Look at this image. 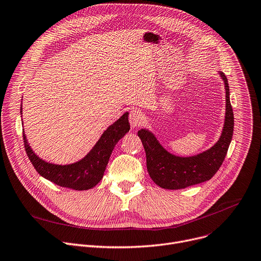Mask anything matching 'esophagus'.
I'll use <instances>...</instances> for the list:
<instances>
[{"label":"esophagus","mask_w":261,"mask_h":261,"mask_svg":"<svg viewBox=\"0 0 261 261\" xmlns=\"http://www.w3.org/2000/svg\"><path fill=\"white\" fill-rule=\"evenodd\" d=\"M129 122L132 128H137L143 125L144 123V115L143 112L138 109H132L129 114Z\"/></svg>","instance_id":"34e87169"}]
</instances>
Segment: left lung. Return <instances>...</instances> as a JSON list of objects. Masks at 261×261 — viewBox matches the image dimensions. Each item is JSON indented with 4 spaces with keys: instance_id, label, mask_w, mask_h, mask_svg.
<instances>
[{
    "instance_id": "left-lung-1",
    "label": "left lung",
    "mask_w": 261,
    "mask_h": 261,
    "mask_svg": "<svg viewBox=\"0 0 261 261\" xmlns=\"http://www.w3.org/2000/svg\"><path fill=\"white\" fill-rule=\"evenodd\" d=\"M220 75L226 89L225 124L218 143L209 150L192 157H179L163 149L149 130L137 132L146 151L149 175L158 186L165 189L185 188L211 179L221 168L232 139L234 115L227 77L223 72Z\"/></svg>"
}]
</instances>
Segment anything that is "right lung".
<instances>
[{
    "label": "right lung",
    "instance_id": "1",
    "mask_svg": "<svg viewBox=\"0 0 261 261\" xmlns=\"http://www.w3.org/2000/svg\"><path fill=\"white\" fill-rule=\"evenodd\" d=\"M128 114V112L124 113L115 123L109 126L91 151L78 162L65 165L45 162L32 151L22 131L23 146L27 156L36 172L43 178L62 187L72 188L75 191H86L96 186L102 180L113 148L130 130Z\"/></svg>",
    "mask_w": 261,
    "mask_h": 261
}]
</instances>
